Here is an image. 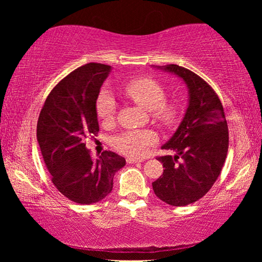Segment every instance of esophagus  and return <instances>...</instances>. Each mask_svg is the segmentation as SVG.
I'll list each match as a JSON object with an SVG mask.
<instances>
[{"label": "esophagus", "mask_w": 262, "mask_h": 262, "mask_svg": "<svg viewBox=\"0 0 262 262\" xmlns=\"http://www.w3.org/2000/svg\"><path fill=\"white\" fill-rule=\"evenodd\" d=\"M126 162H127V164H135V163H139V162H142V161H141V159H135V158L128 157L126 159Z\"/></svg>", "instance_id": "obj_1"}]
</instances>
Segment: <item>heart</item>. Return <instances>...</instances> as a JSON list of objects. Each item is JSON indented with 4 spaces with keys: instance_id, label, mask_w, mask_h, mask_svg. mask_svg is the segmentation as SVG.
I'll return each mask as SVG.
<instances>
[{
    "instance_id": "heart-1",
    "label": "heart",
    "mask_w": 262,
    "mask_h": 262,
    "mask_svg": "<svg viewBox=\"0 0 262 262\" xmlns=\"http://www.w3.org/2000/svg\"><path fill=\"white\" fill-rule=\"evenodd\" d=\"M122 92L137 105L151 112L152 118L165 127L178 120L179 107L173 99H166V91L161 83L151 77H135L122 85ZM96 113L100 120L112 121L117 113V101L107 90H101L96 100ZM151 130H126L114 136L112 145L126 156L142 157L156 142Z\"/></svg>"
}]
</instances>
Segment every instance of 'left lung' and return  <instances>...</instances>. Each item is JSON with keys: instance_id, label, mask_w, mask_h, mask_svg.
<instances>
[{"instance_id": "8db88e82", "label": "left lung", "mask_w": 262, "mask_h": 262, "mask_svg": "<svg viewBox=\"0 0 262 262\" xmlns=\"http://www.w3.org/2000/svg\"><path fill=\"white\" fill-rule=\"evenodd\" d=\"M159 68L183 78L189 100L178 129L162 147L177 155L157 157L164 171L152 188L167 205L183 207L205 196L219 178L228 155V123L219 96L205 79L177 64Z\"/></svg>"}]
</instances>
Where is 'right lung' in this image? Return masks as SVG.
Returning a JSON list of instances; mask_svg holds the SVG:
<instances>
[{
    "instance_id": "right-lung-1",
    "label": "right lung",
    "mask_w": 262,
    "mask_h": 262,
    "mask_svg": "<svg viewBox=\"0 0 262 262\" xmlns=\"http://www.w3.org/2000/svg\"><path fill=\"white\" fill-rule=\"evenodd\" d=\"M111 66L86 63L53 88L39 114L37 140L53 185L70 201L91 205L107 196L125 158L104 151L94 159L85 140L99 132L96 100Z\"/></svg>"
}]
</instances>
